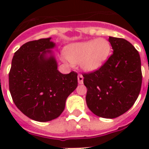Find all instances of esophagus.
<instances>
[{
    "label": "esophagus",
    "mask_w": 149,
    "mask_h": 149,
    "mask_svg": "<svg viewBox=\"0 0 149 149\" xmlns=\"http://www.w3.org/2000/svg\"><path fill=\"white\" fill-rule=\"evenodd\" d=\"M77 79H78V83H79V84H82L84 83V77L81 74L78 75Z\"/></svg>",
    "instance_id": "obj_1"
}]
</instances>
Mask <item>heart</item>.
Masks as SVG:
<instances>
[{
    "mask_svg": "<svg viewBox=\"0 0 149 149\" xmlns=\"http://www.w3.org/2000/svg\"><path fill=\"white\" fill-rule=\"evenodd\" d=\"M111 52L109 41L100 38L95 40L72 43L65 48L63 59L71 63H79L85 71H95L104 65Z\"/></svg>",
    "mask_w": 149,
    "mask_h": 149,
    "instance_id": "b5f03b06",
    "label": "heart"
}]
</instances>
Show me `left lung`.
I'll use <instances>...</instances> for the list:
<instances>
[{"label":"left lung","mask_w":149,"mask_h":149,"mask_svg":"<svg viewBox=\"0 0 149 149\" xmlns=\"http://www.w3.org/2000/svg\"><path fill=\"white\" fill-rule=\"evenodd\" d=\"M113 54L99 70L84 73L89 109L98 117L115 118L129 110L141 91L139 52L124 38L109 37Z\"/></svg>","instance_id":"obj_1"}]
</instances>
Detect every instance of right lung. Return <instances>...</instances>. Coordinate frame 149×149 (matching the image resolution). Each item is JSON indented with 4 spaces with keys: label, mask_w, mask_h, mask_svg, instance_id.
<instances>
[{
    "label": "right lung",
    "mask_w": 149,
    "mask_h": 149,
    "mask_svg": "<svg viewBox=\"0 0 149 149\" xmlns=\"http://www.w3.org/2000/svg\"><path fill=\"white\" fill-rule=\"evenodd\" d=\"M51 38L31 41L15 52L9 72V90L17 108L34 120L45 122L63 113L76 90L77 73L63 74L51 49ZM50 55L47 56V54Z\"/></svg>",
    "instance_id": "add662e5"
}]
</instances>
